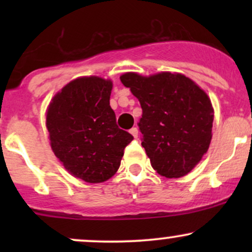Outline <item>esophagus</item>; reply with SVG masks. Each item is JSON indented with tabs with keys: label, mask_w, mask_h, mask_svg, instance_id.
Instances as JSON below:
<instances>
[{
	"label": "esophagus",
	"mask_w": 252,
	"mask_h": 252,
	"mask_svg": "<svg viewBox=\"0 0 252 252\" xmlns=\"http://www.w3.org/2000/svg\"><path fill=\"white\" fill-rule=\"evenodd\" d=\"M130 134L134 136L135 138H137L138 137V129L136 128V126H132V128L130 129Z\"/></svg>",
	"instance_id": "obj_1"
}]
</instances>
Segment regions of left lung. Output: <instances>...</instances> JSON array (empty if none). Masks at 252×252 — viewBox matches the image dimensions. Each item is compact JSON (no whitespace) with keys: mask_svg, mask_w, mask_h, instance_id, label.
<instances>
[{"mask_svg":"<svg viewBox=\"0 0 252 252\" xmlns=\"http://www.w3.org/2000/svg\"><path fill=\"white\" fill-rule=\"evenodd\" d=\"M121 82L140 100L138 128L153 168L169 179L189 174L212 138L213 108L209 96L180 73L142 77L129 72L121 76Z\"/></svg>","mask_w":252,"mask_h":252,"instance_id":"8db88e82","label":"left lung"}]
</instances>
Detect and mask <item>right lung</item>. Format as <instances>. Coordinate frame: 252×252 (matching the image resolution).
Instances as JSON below:
<instances>
[{
	"label": "right lung",
	"instance_id": "right-lung-1",
	"mask_svg": "<svg viewBox=\"0 0 252 252\" xmlns=\"http://www.w3.org/2000/svg\"><path fill=\"white\" fill-rule=\"evenodd\" d=\"M111 90V80L78 78L53 97L46 115L53 153L68 173L90 184L111 178L134 140L117 126Z\"/></svg>",
	"mask_w": 252,
	"mask_h": 252
}]
</instances>
